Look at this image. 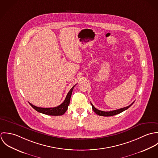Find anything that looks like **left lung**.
I'll return each instance as SVG.
<instances>
[{
  "mask_svg": "<svg viewBox=\"0 0 158 158\" xmlns=\"http://www.w3.org/2000/svg\"><path fill=\"white\" fill-rule=\"evenodd\" d=\"M134 103H132L130 105L127 106V107H124V108H120V109H118V110H114V111H100V110H97V108H95L93 105L91 103V105H92V110L93 111L96 113L97 114L99 115H101V116H112V115H117L118 114H120V113L125 111L126 110H127L128 108H129Z\"/></svg>",
  "mask_w": 158,
  "mask_h": 158,
  "instance_id": "1",
  "label": "left lung"
}]
</instances>
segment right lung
Returning <instances> with one entry per match:
<instances>
[{
  "mask_svg": "<svg viewBox=\"0 0 158 158\" xmlns=\"http://www.w3.org/2000/svg\"><path fill=\"white\" fill-rule=\"evenodd\" d=\"M74 85L68 92V95L64 100V101L59 106L54 108H40L36 106L31 103H29V104L32 106L33 109H35L36 111L39 113H43L47 115H62L66 113V111L68 110V106L70 103V100L71 97V95L72 93L73 89L74 87L75 86Z\"/></svg>",
  "mask_w": 158,
  "mask_h": 158,
  "instance_id": "obj_1",
  "label": "right lung"
}]
</instances>
